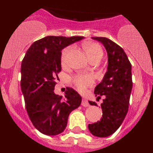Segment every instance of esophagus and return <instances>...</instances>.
Masks as SVG:
<instances>
[{"mask_svg": "<svg viewBox=\"0 0 153 153\" xmlns=\"http://www.w3.org/2000/svg\"><path fill=\"white\" fill-rule=\"evenodd\" d=\"M82 106H85V107H87V106H90V103H89L88 100H86V99H83V100H82Z\"/></svg>", "mask_w": 153, "mask_h": 153, "instance_id": "esophagus-1", "label": "esophagus"}]
</instances>
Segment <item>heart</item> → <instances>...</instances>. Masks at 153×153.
<instances>
[{"label":"heart","instance_id":"b5f03b06","mask_svg":"<svg viewBox=\"0 0 153 153\" xmlns=\"http://www.w3.org/2000/svg\"><path fill=\"white\" fill-rule=\"evenodd\" d=\"M85 49H86L89 59L96 57V56H102V57L103 51L98 44H96V43L86 44L85 45ZM71 50H72V47H67L62 51L60 60H61V63L63 65L67 63V58H68ZM72 82L78 90L80 91H83L87 87L92 86L94 80H93V76L89 74H76L73 76Z\"/></svg>","mask_w":153,"mask_h":153}]
</instances>
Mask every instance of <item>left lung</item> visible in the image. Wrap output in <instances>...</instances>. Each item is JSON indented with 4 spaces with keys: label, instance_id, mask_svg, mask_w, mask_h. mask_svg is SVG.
<instances>
[{
    "label": "left lung",
    "instance_id": "obj_1",
    "mask_svg": "<svg viewBox=\"0 0 153 153\" xmlns=\"http://www.w3.org/2000/svg\"><path fill=\"white\" fill-rule=\"evenodd\" d=\"M101 42L108 54L107 71L100 83L96 86L97 100L103 96L101 108L102 117L100 121L89 124L93 136L107 137L113 134L121 124L129 109V98L132 88V66L122 47L106 37H92ZM90 105L97 106L89 101Z\"/></svg>",
    "mask_w": 153,
    "mask_h": 153
}]
</instances>
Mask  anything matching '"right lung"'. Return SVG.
I'll list each match as a JSON object with an SVG mask.
<instances>
[{
  "mask_svg": "<svg viewBox=\"0 0 153 153\" xmlns=\"http://www.w3.org/2000/svg\"><path fill=\"white\" fill-rule=\"evenodd\" d=\"M83 36H47L30 47L21 63V86L27 112L37 130L47 136L63 132L70 113L82 98L67 87L65 98L55 94L57 74L61 71V51Z\"/></svg>",
  "mask_w": 153,
  "mask_h": 153,
  "instance_id": "add662e5",
  "label": "right lung"
}]
</instances>
